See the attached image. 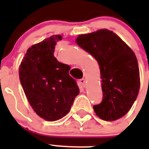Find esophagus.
<instances>
[{
    "label": "esophagus",
    "mask_w": 149,
    "mask_h": 149,
    "mask_svg": "<svg viewBox=\"0 0 149 149\" xmlns=\"http://www.w3.org/2000/svg\"><path fill=\"white\" fill-rule=\"evenodd\" d=\"M80 84H81V86L85 87V86H86V81H85V79H81V80H80Z\"/></svg>",
    "instance_id": "1"
}]
</instances>
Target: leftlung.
Returning a JSON list of instances; mask_svg holds the SVG:
<instances>
[{
    "mask_svg": "<svg viewBox=\"0 0 149 149\" xmlns=\"http://www.w3.org/2000/svg\"><path fill=\"white\" fill-rule=\"evenodd\" d=\"M76 42L94 56L100 66L103 99L93 106L96 115L110 122L120 119L130 110L139 93L136 55L116 34L107 29L79 35Z\"/></svg>",
    "mask_w": 149,
    "mask_h": 149,
    "instance_id": "obj_1",
    "label": "left lung"
}]
</instances>
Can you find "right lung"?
<instances>
[{
  "label": "right lung",
  "instance_id": "right-lung-1",
  "mask_svg": "<svg viewBox=\"0 0 149 149\" xmlns=\"http://www.w3.org/2000/svg\"><path fill=\"white\" fill-rule=\"evenodd\" d=\"M60 35L33 45L19 67V79L30 106L39 116L49 122L59 120L70 111L80 90L68 74L70 66L54 56Z\"/></svg>",
  "mask_w": 149,
  "mask_h": 149
}]
</instances>
